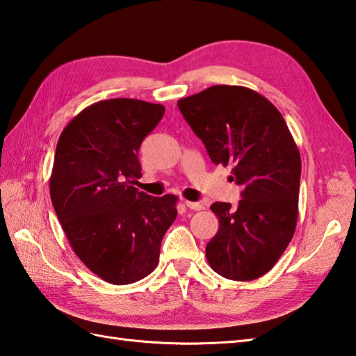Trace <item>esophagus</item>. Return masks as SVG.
Instances as JSON below:
<instances>
[{
    "label": "esophagus",
    "mask_w": 356,
    "mask_h": 356,
    "mask_svg": "<svg viewBox=\"0 0 356 356\" xmlns=\"http://www.w3.org/2000/svg\"><path fill=\"white\" fill-rule=\"evenodd\" d=\"M185 205H186L188 208H190V209H193V211H202L203 208H205V205H203V203H200V202H190V200H186Z\"/></svg>",
    "instance_id": "obj_1"
}]
</instances>
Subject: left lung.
Wrapping results in <instances>:
<instances>
[{
    "mask_svg": "<svg viewBox=\"0 0 356 356\" xmlns=\"http://www.w3.org/2000/svg\"><path fill=\"white\" fill-rule=\"evenodd\" d=\"M179 110L216 165H232L241 200L211 205L218 231L207 245L218 275L251 282L286 251L298 218L301 157L275 105L241 86H213L184 97Z\"/></svg>",
    "mask_w": 356,
    "mask_h": 356,
    "instance_id": "1",
    "label": "left lung"
}]
</instances>
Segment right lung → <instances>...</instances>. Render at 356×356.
I'll use <instances>...</instances> for the list:
<instances>
[{
	"label": "right lung",
	"mask_w": 356,
	"mask_h": 356,
	"mask_svg": "<svg viewBox=\"0 0 356 356\" xmlns=\"http://www.w3.org/2000/svg\"><path fill=\"white\" fill-rule=\"evenodd\" d=\"M165 107L128 97L92 104L59 136L50 197L73 252L99 278L130 284L159 263L166 229L177 217V197L133 186L142 176V140Z\"/></svg>",
	"instance_id": "1"
}]
</instances>
